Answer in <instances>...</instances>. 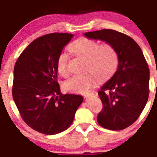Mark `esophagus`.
<instances>
[{"instance_id":"1","label":"esophagus","mask_w":157,"mask_h":157,"mask_svg":"<svg viewBox=\"0 0 157 157\" xmlns=\"http://www.w3.org/2000/svg\"><path fill=\"white\" fill-rule=\"evenodd\" d=\"M91 96H97V91H92V92H90L89 94H86L84 95L85 97H90Z\"/></svg>"}]
</instances>
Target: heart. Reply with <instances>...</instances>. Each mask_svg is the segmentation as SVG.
<instances>
[{
	"mask_svg": "<svg viewBox=\"0 0 157 157\" xmlns=\"http://www.w3.org/2000/svg\"><path fill=\"white\" fill-rule=\"evenodd\" d=\"M68 51L74 55L86 59V70L89 72L74 75L66 81V91L76 94L90 92L96 83L97 77L101 80L109 78L116 71L118 66V55L112 45L99 44L94 40L81 37L68 46ZM67 54L62 52L57 59V72L63 77L68 75Z\"/></svg>",
	"mask_w": 157,
	"mask_h": 157,
	"instance_id": "obj_1",
	"label": "heart"
}]
</instances>
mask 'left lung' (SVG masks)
Here are the masks:
<instances>
[{"label": "left lung", "instance_id": "obj_1", "mask_svg": "<svg viewBox=\"0 0 157 157\" xmlns=\"http://www.w3.org/2000/svg\"><path fill=\"white\" fill-rule=\"evenodd\" d=\"M85 35L105 41L116 49L118 68L99 91L102 109L97 119L106 129H125L137 120L148 99L150 71L147 61L140 46L121 32L102 29Z\"/></svg>", "mask_w": 157, "mask_h": 157}]
</instances>
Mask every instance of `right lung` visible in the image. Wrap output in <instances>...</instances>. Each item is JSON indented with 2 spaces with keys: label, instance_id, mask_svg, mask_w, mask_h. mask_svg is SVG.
Here are the masks:
<instances>
[{
  "label": "right lung",
  "instance_id": "1",
  "mask_svg": "<svg viewBox=\"0 0 157 157\" xmlns=\"http://www.w3.org/2000/svg\"><path fill=\"white\" fill-rule=\"evenodd\" d=\"M72 34L41 36L23 50L14 68L12 97L21 117L41 134L62 132L72 123L80 95L60 92L56 63Z\"/></svg>",
  "mask_w": 157,
  "mask_h": 157
}]
</instances>
